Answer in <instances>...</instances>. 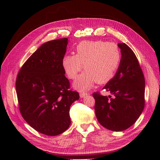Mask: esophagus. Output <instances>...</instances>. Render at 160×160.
<instances>
[{
	"label": "esophagus",
	"mask_w": 160,
	"mask_h": 160,
	"mask_svg": "<svg viewBox=\"0 0 160 160\" xmlns=\"http://www.w3.org/2000/svg\"><path fill=\"white\" fill-rule=\"evenodd\" d=\"M87 93H85V92H83V93H80V97L81 98H84V97H86L87 96Z\"/></svg>",
	"instance_id": "1"
}]
</instances>
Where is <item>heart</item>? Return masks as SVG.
<instances>
[{
    "label": "heart",
    "mask_w": 160,
    "mask_h": 160,
    "mask_svg": "<svg viewBox=\"0 0 160 160\" xmlns=\"http://www.w3.org/2000/svg\"><path fill=\"white\" fill-rule=\"evenodd\" d=\"M121 60L118 47L113 42L103 40L82 41L76 47V55L66 54L62 58V66L68 78L74 80L75 89L84 91L90 89L96 82L104 84L113 77Z\"/></svg>",
    "instance_id": "1"
}]
</instances>
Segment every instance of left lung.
Here are the masks:
<instances>
[{
	"instance_id": "left-lung-1",
	"label": "left lung",
	"mask_w": 160,
	"mask_h": 160,
	"mask_svg": "<svg viewBox=\"0 0 160 160\" xmlns=\"http://www.w3.org/2000/svg\"><path fill=\"white\" fill-rule=\"evenodd\" d=\"M118 46L122 55L120 65L114 77L103 87L113 98L93 94L98 122L113 131L131 127L144 107L145 80L136 56L125 43H118Z\"/></svg>"
}]
</instances>
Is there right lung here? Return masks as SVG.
Returning a JSON list of instances; mask_svg holds the SVG:
<instances>
[{"instance_id": "add662e5", "label": "right lung", "mask_w": 160, "mask_h": 160, "mask_svg": "<svg viewBox=\"0 0 160 160\" xmlns=\"http://www.w3.org/2000/svg\"><path fill=\"white\" fill-rule=\"evenodd\" d=\"M68 38L42 44L23 64L17 76L16 89L22 118L36 131L56 136L71 124V105L79 93L69 90L62 60Z\"/></svg>"}]
</instances>
